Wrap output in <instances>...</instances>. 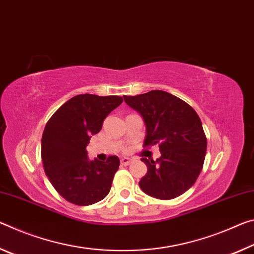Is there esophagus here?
<instances>
[{
	"label": "esophagus",
	"instance_id": "1",
	"mask_svg": "<svg viewBox=\"0 0 254 254\" xmlns=\"http://www.w3.org/2000/svg\"><path fill=\"white\" fill-rule=\"evenodd\" d=\"M120 163H122L123 165H129L131 163V160L130 159H127V157H124V159L120 160Z\"/></svg>",
	"mask_w": 254,
	"mask_h": 254
}]
</instances>
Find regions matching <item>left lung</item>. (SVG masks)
<instances>
[{"mask_svg": "<svg viewBox=\"0 0 254 254\" xmlns=\"http://www.w3.org/2000/svg\"><path fill=\"white\" fill-rule=\"evenodd\" d=\"M146 125L144 146L159 144L161 156L142 157L147 173L139 181L145 193L157 199H173L194 185L206 156L207 138L201 120L188 103L171 93L153 90L124 97Z\"/></svg>", "mask_w": 254, "mask_h": 254, "instance_id": "obj_1", "label": "left lung"}]
</instances>
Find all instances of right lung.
<instances>
[{"instance_id":"add662e5","label":"right lung","mask_w":254,"mask_h":254,"mask_svg":"<svg viewBox=\"0 0 254 254\" xmlns=\"http://www.w3.org/2000/svg\"><path fill=\"white\" fill-rule=\"evenodd\" d=\"M122 102L118 95L78 94L58 108L46 124L41 138L45 173L68 202L89 206L109 193L120 161L116 155L106 162L89 160L86 145Z\"/></svg>"}]
</instances>
